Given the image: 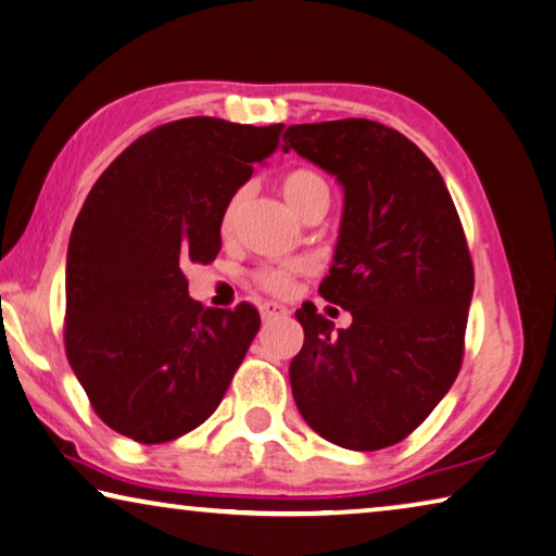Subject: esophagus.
<instances>
[{
	"instance_id": "34e87169",
	"label": "esophagus",
	"mask_w": 556,
	"mask_h": 556,
	"mask_svg": "<svg viewBox=\"0 0 556 556\" xmlns=\"http://www.w3.org/2000/svg\"><path fill=\"white\" fill-rule=\"evenodd\" d=\"M260 312H262V319H264V321H275V319H281V316L289 314L287 306H281V304H277V302H264V304H260Z\"/></svg>"
}]
</instances>
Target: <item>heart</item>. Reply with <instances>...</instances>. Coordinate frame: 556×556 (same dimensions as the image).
<instances>
[{
	"label": "heart",
	"instance_id": "1",
	"mask_svg": "<svg viewBox=\"0 0 556 556\" xmlns=\"http://www.w3.org/2000/svg\"><path fill=\"white\" fill-rule=\"evenodd\" d=\"M281 192L289 205H292L299 215H306L309 210L316 205V202H329V185L321 178L316 170H309V167H296V170L287 173L281 178ZM242 198L244 190L232 192V198L227 200V205L223 210V232H232V227L237 223V213L242 207ZM306 267L302 262H267L260 264L257 269L252 271V281L257 287H262L264 292L269 294H287L292 289L294 279L302 275Z\"/></svg>",
	"mask_w": 556,
	"mask_h": 556
}]
</instances>
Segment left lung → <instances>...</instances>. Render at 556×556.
Instances as JSON below:
<instances>
[{
	"label": "left lung",
	"mask_w": 556,
	"mask_h": 556,
	"mask_svg": "<svg viewBox=\"0 0 556 556\" xmlns=\"http://www.w3.org/2000/svg\"><path fill=\"white\" fill-rule=\"evenodd\" d=\"M285 151L343 185L341 235L319 294L349 329L296 309L304 346L289 381L302 418L333 445L381 451L408 438L451 391L465 354L475 269L438 167L383 123L287 128Z\"/></svg>",
	"instance_id": "obj_1"
}]
</instances>
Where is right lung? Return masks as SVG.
Listing matches in <instances>:
<instances>
[{"label":"right lung","mask_w":556,"mask_h":556,"mask_svg":"<svg viewBox=\"0 0 556 556\" xmlns=\"http://www.w3.org/2000/svg\"><path fill=\"white\" fill-rule=\"evenodd\" d=\"M285 126L195 116L134 140L88 192L66 260L64 343L105 426L175 440L213 416L260 331L252 304L202 309L188 264L219 252L227 200Z\"/></svg>","instance_id":"1"}]
</instances>
